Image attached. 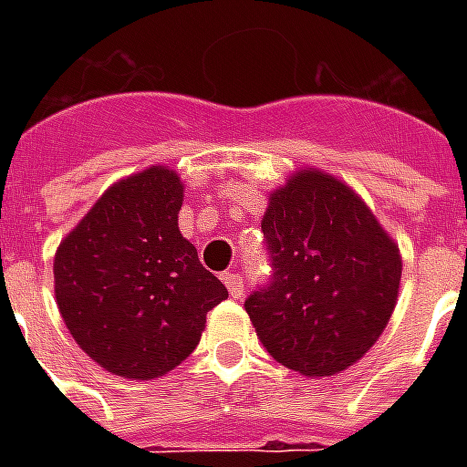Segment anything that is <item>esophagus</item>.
Segmentation results:
<instances>
[{"instance_id": "1", "label": "esophagus", "mask_w": 467, "mask_h": 467, "mask_svg": "<svg viewBox=\"0 0 467 467\" xmlns=\"http://www.w3.org/2000/svg\"><path fill=\"white\" fill-rule=\"evenodd\" d=\"M223 280H224V285H227V293L233 295V297H240V295H243L244 285H243V277H240V275L224 273Z\"/></svg>"}]
</instances>
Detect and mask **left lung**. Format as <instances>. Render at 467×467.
<instances>
[{
    "instance_id": "obj_1",
    "label": "left lung",
    "mask_w": 467,
    "mask_h": 467,
    "mask_svg": "<svg viewBox=\"0 0 467 467\" xmlns=\"http://www.w3.org/2000/svg\"><path fill=\"white\" fill-rule=\"evenodd\" d=\"M273 283L244 300L265 350L327 378L360 360L400 293V247L350 184L317 167L290 174L263 214Z\"/></svg>"
}]
</instances>
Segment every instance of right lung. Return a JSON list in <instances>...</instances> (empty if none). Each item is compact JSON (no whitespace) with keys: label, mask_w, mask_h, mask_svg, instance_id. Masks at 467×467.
<instances>
[{"label":"right lung","mask_w":467,"mask_h":467,"mask_svg":"<svg viewBox=\"0 0 467 467\" xmlns=\"http://www.w3.org/2000/svg\"><path fill=\"white\" fill-rule=\"evenodd\" d=\"M180 174L152 164L107 187L55 253V297L75 343L112 375L154 380L227 297L177 227Z\"/></svg>","instance_id":"obj_1"}]
</instances>
